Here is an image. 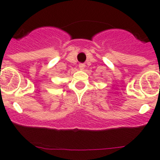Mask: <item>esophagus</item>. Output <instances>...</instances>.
Segmentation results:
<instances>
[{
    "mask_svg": "<svg viewBox=\"0 0 160 160\" xmlns=\"http://www.w3.org/2000/svg\"><path fill=\"white\" fill-rule=\"evenodd\" d=\"M84 68H85V64H84V63H80V64H79V68L81 70H83Z\"/></svg>",
    "mask_w": 160,
    "mask_h": 160,
    "instance_id": "34e87169",
    "label": "esophagus"
}]
</instances>
